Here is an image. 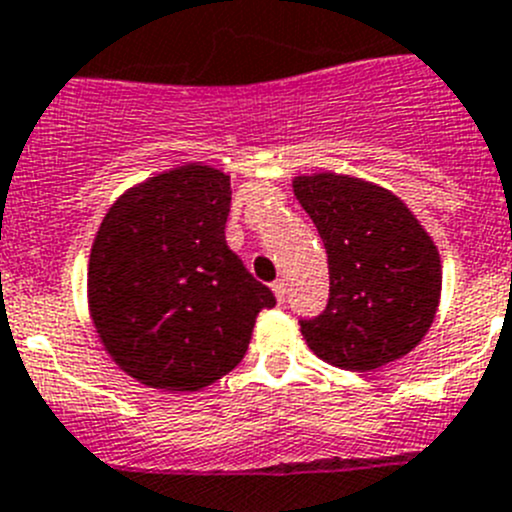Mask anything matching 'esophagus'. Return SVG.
<instances>
[{"mask_svg":"<svg viewBox=\"0 0 512 512\" xmlns=\"http://www.w3.org/2000/svg\"><path fill=\"white\" fill-rule=\"evenodd\" d=\"M271 289H274L276 294V302L284 304V299H287V284H284V279H276L274 284H271Z\"/></svg>","mask_w":512,"mask_h":512,"instance_id":"obj_1","label":"esophagus"}]
</instances>
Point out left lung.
<instances>
[{
  "mask_svg": "<svg viewBox=\"0 0 512 512\" xmlns=\"http://www.w3.org/2000/svg\"><path fill=\"white\" fill-rule=\"evenodd\" d=\"M330 266V299L299 320L309 350L345 370H375L416 348L434 322L442 261L429 233L391 190L360 177H294Z\"/></svg>",
  "mask_w": 512,
  "mask_h": 512,
  "instance_id": "1",
  "label": "left lung"
}]
</instances>
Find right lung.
<instances>
[{
    "mask_svg": "<svg viewBox=\"0 0 512 512\" xmlns=\"http://www.w3.org/2000/svg\"><path fill=\"white\" fill-rule=\"evenodd\" d=\"M231 177L192 162L131 187L88 261V309L106 353L149 388L200 391L243 360L269 287L225 243Z\"/></svg>",
    "mask_w": 512,
    "mask_h": 512,
    "instance_id": "obj_1",
    "label": "right lung"
}]
</instances>
